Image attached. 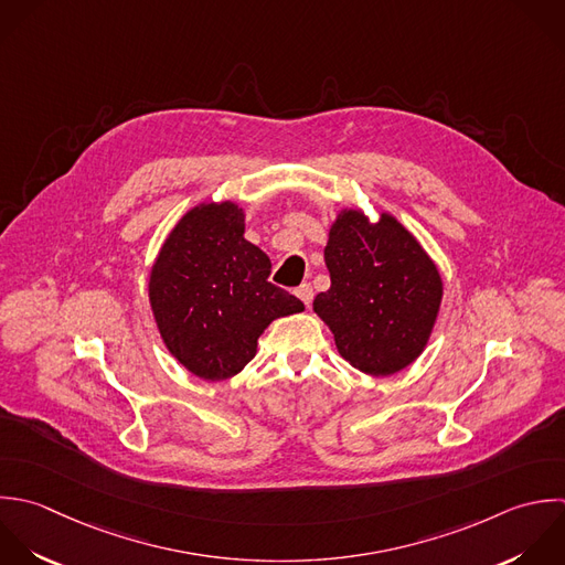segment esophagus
<instances>
[{
  "label": "esophagus",
  "instance_id": "obj_1",
  "mask_svg": "<svg viewBox=\"0 0 565 565\" xmlns=\"http://www.w3.org/2000/svg\"><path fill=\"white\" fill-rule=\"evenodd\" d=\"M295 295H297L306 306H310V303H312V297H315V292H312V286H310V284H301V286L295 290Z\"/></svg>",
  "mask_w": 565,
  "mask_h": 565
}]
</instances>
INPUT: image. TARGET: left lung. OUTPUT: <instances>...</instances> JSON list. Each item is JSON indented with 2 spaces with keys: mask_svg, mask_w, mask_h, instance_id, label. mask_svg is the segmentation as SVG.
<instances>
[{
  "mask_svg": "<svg viewBox=\"0 0 565 565\" xmlns=\"http://www.w3.org/2000/svg\"><path fill=\"white\" fill-rule=\"evenodd\" d=\"M330 288L312 310L332 330L339 354L359 372L392 376L427 348L445 284L436 262L392 213L370 220L341 209L323 250Z\"/></svg>",
  "mask_w": 565,
  "mask_h": 565,
  "instance_id": "8db88e82",
  "label": "left lung"
}]
</instances>
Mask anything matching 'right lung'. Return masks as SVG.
<instances>
[{"label":"right lung","mask_w":565,"mask_h":565,"mask_svg":"<svg viewBox=\"0 0 565 565\" xmlns=\"http://www.w3.org/2000/svg\"><path fill=\"white\" fill-rule=\"evenodd\" d=\"M239 204L200 202L164 237L147 281L169 354L202 381H226L257 354V339L303 303L268 281V255L244 237Z\"/></svg>","instance_id":"right-lung-1"}]
</instances>
